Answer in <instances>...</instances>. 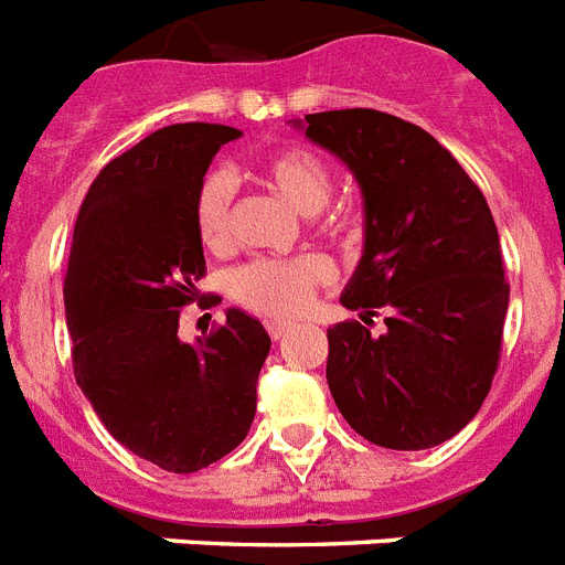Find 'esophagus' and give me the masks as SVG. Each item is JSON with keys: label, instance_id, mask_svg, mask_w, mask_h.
<instances>
[{"label": "esophagus", "instance_id": "obj_1", "mask_svg": "<svg viewBox=\"0 0 565 565\" xmlns=\"http://www.w3.org/2000/svg\"><path fill=\"white\" fill-rule=\"evenodd\" d=\"M265 329H268V334H271L274 340H279L291 332V323H286V320H268V323H265Z\"/></svg>", "mask_w": 565, "mask_h": 565}]
</instances>
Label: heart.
Wrapping results in <instances>:
<instances>
[{
  "mask_svg": "<svg viewBox=\"0 0 565 565\" xmlns=\"http://www.w3.org/2000/svg\"><path fill=\"white\" fill-rule=\"evenodd\" d=\"M259 179L294 210L306 216L323 210L332 195V172L311 149H274L263 158ZM233 184L225 172L207 175L195 195V233L207 250H225L231 242ZM332 279V265L320 254H300L291 259H250L231 274L233 300L245 309L268 317L300 315L317 288Z\"/></svg>",
  "mask_w": 565,
  "mask_h": 565,
  "instance_id": "1",
  "label": "heart"
}]
</instances>
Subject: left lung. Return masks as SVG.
Instances as JSON below:
<instances>
[{"instance_id": "8db88e82", "label": "left lung", "mask_w": 565, "mask_h": 565, "mask_svg": "<svg viewBox=\"0 0 565 565\" xmlns=\"http://www.w3.org/2000/svg\"><path fill=\"white\" fill-rule=\"evenodd\" d=\"M355 175L363 256L329 329L326 381L340 416L377 447L427 450L477 416L500 363L508 282L482 190L422 126L375 109L294 120Z\"/></svg>"}]
</instances>
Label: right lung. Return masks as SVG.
I'll list each match as a JSON object with an SVG mask.
<instances>
[{"label":"right lung","instance_id":"obj_1","mask_svg":"<svg viewBox=\"0 0 565 565\" xmlns=\"http://www.w3.org/2000/svg\"><path fill=\"white\" fill-rule=\"evenodd\" d=\"M239 135L222 124L147 135L100 170L74 225L63 297L77 386L120 445L170 473L207 468L248 436L271 349L239 309L204 340L179 338L204 277L195 195Z\"/></svg>","mask_w":565,"mask_h":565}]
</instances>
